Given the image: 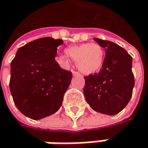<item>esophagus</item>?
<instances>
[{
	"mask_svg": "<svg viewBox=\"0 0 148 148\" xmlns=\"http://www.w3.org/2000/svg\"><path fill=\"white\" fill-rule=\"evenodd\" d=\"M71 72H72V75H74V76H75V75H80V74H79V72H77V71H72Z\"/></svg>",
	"mask_w": 148,
	"mask_h": 148,
	"instance_id": "obj_1",
	"label": "esophagus"
}]
</instances>
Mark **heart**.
<instances>
[{"mask_svg": "<svg viewBox=\"0 0 148 148\" xmlns=\"http://www.w3.org/2000/svg\"><path fill=\"white\" fill-rule=\"evenodd\" d=\"M65 53L76 61L77 69L85 75L97 73L101 69L105 59V52L101 46L97 43H82L71 46L65 49ZM67 56L60 55L57 59L58 62L64 67H68L70 65V60Z\"/></svg>", "mask_w": 148, "mask_h": 148, "instance_id": "heart-1", "label": "heart"}]
</instances>
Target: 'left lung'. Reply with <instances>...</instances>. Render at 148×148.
<instances>
[{"mask_svg":"<svg viewBox=\"0 0 148 148\" xmlns=\"http://www.w3.org/2000/svg\"><path fill=\"white\" fill-rule=\"evenodd\" d=\"M106 57L98 74L85 77L83 93L90 107L100 113L115 115L129 103L135 85L132 57L119 45L99 38Z\"/></svg>","mask_w":148,"mask_h":148,"instance_id":"left-lung-1","label":"left lung"}]
</instances>
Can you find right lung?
I'll return each instance as SVG.
<instances>
[{
  "instance_id": "obj_1",
  "label": "right lung",
  "mask_w": 148,
  "mask_h": 148,
  "mask_svg": "<svg viewBox=\"0 0 148 148\" xmlns=\"http://www.w3.org/2000/svg\"><path fill=\"white\" fill-rule=\"evenodd\" d=\"M61 39L43 37L18 49L11 63L10 91L17 108L38 120L55 113L61 106L72 74L55 60Z\"/></svg>"
}]
</instances>
